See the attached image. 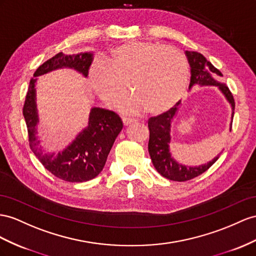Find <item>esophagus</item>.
Returning <instances> with one entry per match:
<instances>
[{
    "label": "esophagus",
    "mask_w": 256,
    "mask_h": 256,
    "mask_svg": "<svg viewBox=\"0 0 256 256\" xmlns=\"http://www.w3.org/2000/svg\"><path fill=\"white\" fill-rule=\"evenodd\" d=\"M122 121L124 126H130V124H132L134 122H136L137 120L134 119V118H128V116H123L122 118Z\"/></svg>",
    "instance_id": "1"
}]
</instances>
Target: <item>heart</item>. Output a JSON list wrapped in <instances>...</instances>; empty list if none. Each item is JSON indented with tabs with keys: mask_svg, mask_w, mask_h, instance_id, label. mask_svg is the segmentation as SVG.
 I'll return each instance as SVG.
<instances>
[{
	"mask_svg": "<svg viewBox=\"0 0 256 256\" xmlns=\"http://www.w3.org/2000/svg\"><path fill=\"white\" fill-rule=\"evenodd\" d=\"M188 78V62L180 50L142 41L111 48L90 72V88L108 106L126 95L128 84L132 95L120 108L130 114L147 109L152 114L166 112L184 97Z\"/></svg>",
	"mask_w": 256,
	"mask_h": 256,
	"instance_id": "heart-1",
	"label": "heart"
}]
</instances>
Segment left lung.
Wrapping results in <instances>:
<instances>
[{
    "mask_svg": "<svg viewBox=\"0 0 256 256\" xmlns=\"http://www.w3.org/2000/svg\"><path fill=\"white\" fill-rule=\"evenodd\" d=\"M185 54L190 66V83H189V90H192L194 85H200V86H218L220 90L224 94L227 102L232 106V122L230 130L234 119V100L232 92L229 90L228 86L224 83H220L214 80V76H222L220 71L216 69L214 66L206 60V58L198 52L186 50ZM180 102L175 104L173 108L170 109L166 112L160 116H152L148 120L149 128V142H148V152L152 158V164L163 178L175 182H186L196 176L204 173L206 170L211 168L214 163L220 158L218 156L208 162L206 164H202L199 166H187L180 164L176 162L170 152V142H171V123L174 116L178 114Z\"/></svg>",
    "mask_w": 256,
    "mask_h": 256,
    "instance_id": "8db88e82",
    "label": "left lung"
}]
</instances>
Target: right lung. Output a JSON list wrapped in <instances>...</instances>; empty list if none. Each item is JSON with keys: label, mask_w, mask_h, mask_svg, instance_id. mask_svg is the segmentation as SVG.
Here are the masks:
<instances>
[{"label": "right lung", "mask_w": 256, "mask_h": 256, "mask_svg": "<svg viewBox=\"0 0 256 256\" xmlns=\"http://www.w3.org/2000/svg\"><path fill=\"white\" fill-rule=\"evenodd\" d=\"M93 62V54L80 53L64 55L58 53L36 69L30 80L22 114L28 128L29 145L44 168L56 178L70 182H82L93 180L100 174L107 161L111 147L123 128L121 118L114 111L94 107L90 109L88 126L76 137L70 145L55 156L44 154L38 147L36 126L38 123L36 102V76L56 69L70 68L80 72L85 78Z\"/></svg>", "instance_id": "add662e5"}]
</instances>
